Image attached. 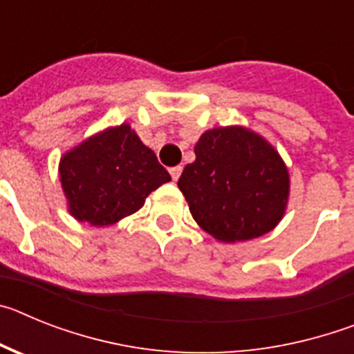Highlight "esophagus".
Segmentation results:
<instances>
[{"label": "esophagus", "mask_w": 354, "mask_h": 354, "mask_svg": "<svg viewBox=\"0 0 354 354\" xmlns=\"http://www.w3.org/2000/svg\"><path fill=\"white\" fill-rule=\"evenodd\" d=\"M180 174H183V167H174V168H170V175H171V179H174V180L179 179Z\"/></svg>", "instance_id": "34e87169"}]
</instances>
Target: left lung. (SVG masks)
Returning <instances> with one entry per match:
<instances>
[{
  "instance_id": "8db88e82",
  "label": "left lung",
  "mask_w": 354,
  "mask_h": 354,
  "mask_svg": "<svg viewBox=\"0 0 354 354\" xmlns=\"http://www.w3.org/2000/svg\"><path fill=\"white\" fill-rule=\"evenodd\" d=\"M180 175L193 220L221 243L273 230L289 200V171L274 147L241 126L205 131Z\"/></svg>"
}]
</instances>
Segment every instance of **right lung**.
<instances>
[{
  "mask_svg": "<svg viewBox=\"0 0 354 354\" xmlns=\"http://www.w3.org/2000/svg\"><path fill=\"white\" fill-rule=\"evenodd\" d=\"M58 171L68 212L93 227L133 214L150 193L171 180L129 124L108 127L65 152Z\"/></svg>",
  "mask_w": 354,
  "mask_h": 354,
  "instance_id": "right-lung-1",
  "label": "right lung"
}]
</instances>
